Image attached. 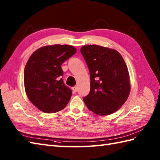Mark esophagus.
<instances>
[{
  "label": "esophagus",
  "mask_w": 160,
  "mask_h": 160,
  "mask_svg": "<svg viewBox=\"0 0 160 160\" xmlns=\"http://www.w3.org/2000/svg\"><path fill=\"white\" fill-rule=\"evenodd\" d=\"M72 89H73V91L74 93H76L77 91H78V87H77V86L73 87L72 88Z\"/></svg>",
  "instance_id": "34e87169"
}]
</instances>
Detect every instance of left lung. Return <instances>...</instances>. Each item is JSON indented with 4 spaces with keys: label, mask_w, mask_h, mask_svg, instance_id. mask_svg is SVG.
<instances>
[{
    "label": "left lung",
    "mask_w": 160,
    "mask_h": 160,
    "mask_svg": "<svg viewBox=\"0 0 160 160\" xmlns=\"http://www.w3.org/2000/svg\"><path fill=\"white\" fill-rule=\"evenodd\" d=\"M80 52L90 73V92L83 100L86 106L99 115L117 111L130 93L127 67L116 50L98 45H85Z\"/></svg>",
    "instance_id": "1"
}]
</instances>
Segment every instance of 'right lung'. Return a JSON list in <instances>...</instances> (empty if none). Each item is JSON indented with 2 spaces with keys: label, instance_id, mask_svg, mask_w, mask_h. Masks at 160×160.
<instances>
[{
  "label": "right lung",
  "instance_id": "1",
  "mask_svg": "<svg viewBox=\"0 0 160 160\" xmlns=\"http://www.w3.org/2000/svg\"><path fill=\"white\" fill-rule=\"evenodd\" d=\"M76 53L71 45H49L30 56L24 71V84L29 100L45 113H56L67 106L72 95L64 84L61 65Z\"/></svg>",
  "mask_w": 160,
  "mask_h": 160
}]
</instances>
